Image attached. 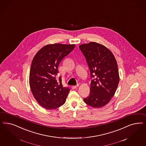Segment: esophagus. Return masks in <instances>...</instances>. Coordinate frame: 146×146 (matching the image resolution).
<instances>
[{"label":"esophagus","mask_w":146,"mask_h":146,"mask_svg":"<svg viewBox=\"0 0 146 146\" xmlns=\"http://www.w3.org/2000/svg\"><path fill=\"white\" fill-rule=\"evenodd\" d=\"M78 87V85L72 86V88L73 90H74V89H76V88H77Z\"/></svg>","instance_id":"obj_1"}]
</instances>
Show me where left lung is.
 Segmentation results:
<instances>
[{"label":"left lung","mask_w":146,"mask_h":146,"mask_svg":"<svg viewBox=\"0 0 146 146\" xmlns=\"http://www.w3.org/2000/svg\"><path fill=\"white\" fill-rule=\"evenodd\" d=\"M79 48L85 57L92 79L90 94L84 101L94 108L105 106L114 96L120 80L115 58L105 46L95 42L81 45Z\"/></svg>","instance_id":"left-lung-1"}]
</instances>
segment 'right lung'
Segmentation results:
<instances>
[{
  "mask_svg": "<svg viewBox=\"0 0 146 146\" xmlns=\"http://www.w3.org/2000/svg\"><path fill=\"white\" fill-rule=\"evenodd\" d=\"M75 45L54 44L41 48L31 64L30 86L35 100L47 110H55L65 102L70 89L62 85L56 76L61 60L73 50Z\"/></svg>",
  "mask_w": 146,
  "mask_h": 146,
  "instance_id": "1",
  "label": "right lung"
}]
</instances>
